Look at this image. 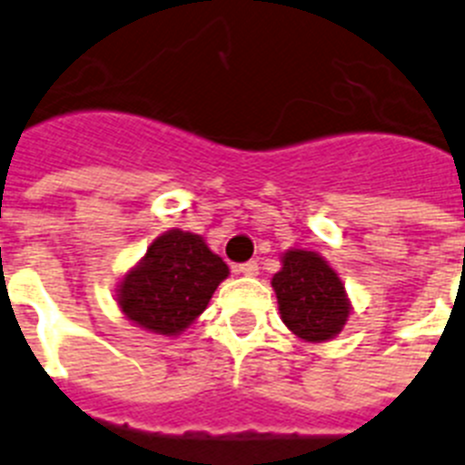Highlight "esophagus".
<instances>
[{"label":"esophagus","mask_w":465,"mask_h":465,"mask_svg":"<svg viewBox=\"0 0 465 465\" xmlns=\"http://www.w3.org/2000/svg\"><path fill=\"white\" fill-rule=\"evenodd\" d=\"M236 273H241V276H257V273H260V264H257V262H245V264H238Z\"/></svg>","instance_id":"34e87169"}]
</instances>
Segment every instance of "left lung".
I'll return each instance as SVG.
<instances>
[{
    "mask_svg": "<svg viewBox=\"0 0 465 465\" xmlns=\"http://www.w3.org/2000/svg\"><path fill=\"white\" fill-rule=\"evenodd\" d=\"M272 288L285 328L311 344L337 337L353 309L344 281L313 250H285L281 255V272L272 278Z\"/></svg>",
    "mask_w": 465,
    "mask_h": 465,
    "instance_id": "1",
    "label": "left lung"
}]
</instances>
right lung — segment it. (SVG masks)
I'll use <instances>...</instances> for the list:
<instances>
[{"instance_id": "add662e5", "label": "right lung", "mask_w": 465, "mask_h": 465, "mask_svg": "<svg viewBox=\"0 0 465 465\" xmlns=\"http://www.w3.org/2000/svg\"><path fill=\"white\" fill-rule=\"evenodd\" d=\"M227 276L229 266L208 248L203 236L168 229L121 276L116 304L135 328L177 337L203 313Z\"/></svg>"}]
</instances>
